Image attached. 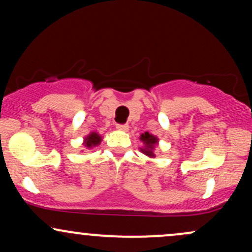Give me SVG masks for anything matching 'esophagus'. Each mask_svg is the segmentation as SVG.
I'll return each instance as SVG.
<instances>
[{"instance_id":"1","label":"esophagus","mask_w":252,"mask_h":252,"mask_svg":"<svg viewBox=\"0 0 252 252\" xmlns=\"http://www.w3.org/2000/svg\"><path fill=\"white\" fill-rule=\"evenodd\" d=\"M116 128L118 130H121V131H128L129 126H128V124H117Z\"/></svg>"}]
</instances>
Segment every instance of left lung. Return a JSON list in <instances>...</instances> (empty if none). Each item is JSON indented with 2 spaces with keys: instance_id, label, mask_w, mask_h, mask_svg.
Masks as SVG:
<instances>
[{
  "instance_id": "obj_1",
  "label": "left lung",
  "mask_w": 252,
  "mask_h": 252,
  "mask_svg": "<svg viewBox=\"0 0 252 252\" xmlns=\"http://www.w3.org/2000/svg\"><path fill=\"white\" fill-rule=\"evenodd\" d=\"M140 140L143 142V148H140L141 152L143 153L144 155L149 156V158H155L154 154V149L156 147V144L158 143V137L154 135L149 134L148 131H146L144 134H142L140 136Z\"/></svg>"
}]
</instances>
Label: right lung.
I'll use <instances>...</instances> for the list:
<instances>
[{
    "label": "right lung",
    "instance_id": "obj_1",
    "mask_svg": "<svg viewBox=\"0 0 252 252\" xmlns=\"http://www.w3.org/2000/svg\"><path fill=\"white\" fill-rule=\"evenodd\" d=\"M100 142H102V136H100L99 134H97L96 131H92L91 134H89L88 136H86L83 144L86 147V148L91 149V148H94V147H97Z\"/></svg>",
    "mask_w": 252,
    "mask_h": 252
}]
</instances>
